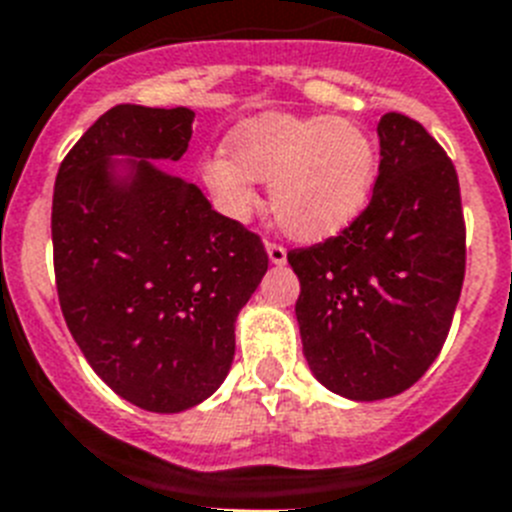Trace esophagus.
Returning a JSON list of instances; mask_svg holds the SVG:
<instances>
[{"instance_id":"obj_1","label":"esophagus","mask_w":512,"mask_h":512,"mask_svg":"<svg viewBox=\"0 0 512 512\" xmlns=\"http://www.w3.org/2000/svg\"><path fill=\"white\" fill-rule=\"evenodd\" d=\"M265 247H268V257L273 265H283V262H286V247H283V244L268 242Z\"/></svg>"}]
</instances>
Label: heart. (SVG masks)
I'll return each mask as SVG.
<instances>
[{
    "instance_id": "b5f03b06",
    "label": "heart",
    "mask_w": 512,
    "mask_h": 512,
    "mask_svg": "<svg viewBox=\"0 0 512 512\" xmlns=\"http://www.w3.org/2000/svg\"><path fill=\"white\" fill-rule=\"evenodd\" d=\"M229 149L201 159V180L216 206L244 219L257 203L255 182H270V213L304 242L335 237L366 208L379 175L371 133L330 115H262L229 136Z\"/></svg>"
}]
</instances>
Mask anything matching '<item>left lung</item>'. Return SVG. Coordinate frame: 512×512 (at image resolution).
<instances>
[{
    "label": "left lung",
    "instance_id": "left-lung-1",
    "mask_svg": "<svg viewBox=\"0 0 512 512\" xmlns=\"http://www.w3.org/2000/svg\"><path fill=\"white\" fill-rule=\"evenodd\" d=\"M371 203L337 237L288 252L311 373L340 397L410 389L438 358L466 270L459 177L417 121H379Z\"/></svg>",
    "mask_w": 512,
    "mask_h": 512
}]
</instances>
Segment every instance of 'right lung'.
<instances>
[{
	"mask_svg": "<svg viewBox=\"0 0 512 512\" xmlns=\"http://www.w3.org/2000/svg\"><path fill=\"white\" fill-rule=\"evenodd\" d=\"M193 118L115 105L66 154L53 188L66 327L97 376L149 412L188 410L224 384L237 314L268 270L257 234L149 162H177Z\"/></svg>",
	"mask_w": 512,
	"mask_h": 512,
	"instance_id": "1",
	"label": "right lung"
}]
</instances>
